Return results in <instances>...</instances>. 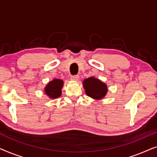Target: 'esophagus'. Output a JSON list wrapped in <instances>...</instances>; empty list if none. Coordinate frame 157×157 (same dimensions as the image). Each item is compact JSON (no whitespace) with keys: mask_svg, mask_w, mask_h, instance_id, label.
Returning <instances> with one entry per match:
<instances>
[{"mask_svg":"<svg viewBox=\"0 0 157 157\" xmlns=\"http://www.w3.org/2000/svg\"><path fill=\"white\" fill-rule=\"evenodd\" d=\"M71 79L72 81H78L79 79V76L78 75H74V76L71 77Z\"/></svg>","mask_w":157,"mask_h":157,"instance_id":"obj_1","label":"esophagus"}]
</instances>
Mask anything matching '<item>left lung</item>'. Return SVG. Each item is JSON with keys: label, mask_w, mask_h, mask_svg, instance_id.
<instances>
[{"label": "left lung", "mask_w": 157, "mask_h": 157, "mask_svg": "<svg viewBox=\"0 0 157 157\" xmlns=\"http://www.w3.org/2000/svg\"><path fill=\"white\" fill-rule=\"evenodd\" d=\"M83 83L86 94L94 99H101L106 94V85L97 78L91 77L85 79Z\"/></svg>", "instance_id": "left-lung-1"}]
</instances>
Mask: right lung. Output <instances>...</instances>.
Instances as JSON below:
<instances>
[{
    "instance_id": "obj_1",
    "label": "right lung",
    "mask_w": 157,
    "mask_h": 157,
    "mask_svg": "<svg viewBox=\"0 0 157 157\" xmlns=\"http://www.w3.org/2000/svg\"><path fill=\"white\" fill-rule=\"evenodd\" d=\"M63 82L60 79H53L46 86L45 91L46 94L51 98H58L61 95V89Z\"/></svg>"
}]
</instances>
